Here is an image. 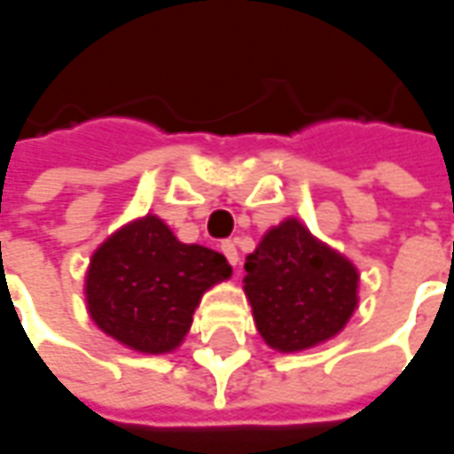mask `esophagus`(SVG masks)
I'll return each instance as SVG.
<instances>
[{
  "mask_svg": "<svg viewBox=\"0 0 454 454\" xmlns=\"http://www.w3.org/2000/svg\"><path fill=\"white\" fill-rule=\"evenodd\" d=\"M221 251L226 254L228 263H231V266H236V263H239V251H236V243L223 241V243H221Z\"/></svg>",
  "mask_w": 454,
  "mask_h": 454,
  "instance_id": "34e87169",
  "label": "esophagus"
}]
</instances>
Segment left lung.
Instances as JSON below:
<instances>
[{"instance_id": "8db88e82", "label": "left lung", "mask_w": 454, "mask_h": 454, "mask_svg": "<svg viewBox=\"0 0 454 454\" xmlns=\"http://www.w3.org/2000/svg\"><path fill=\"white\" fill-rule=\"evenodd\" d=\"M243 269L258 334L281 354L334 339L359 306L356 266L294 215L263 233Z\"/></svg>"}]
</instances>
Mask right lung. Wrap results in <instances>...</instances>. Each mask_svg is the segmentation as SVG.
Here are the masks:
<instances>
[{
    "label": "right lung",
    "mask_w": 454,
    "mask_h": 454,
    "mask_svg": "<svg viewBox=\"0 0 454 454\" xmlns=\"http://www.w3.org/2000/svg\"><path fill=\"white\" fill-rule=\"evenodd\" d=\"M233 274L223 254L183 243L148 213L95 248L85 301L95 326L140 354H170L183 344L203 294Z\"/></svg>",
    "instance_id": "add662e5"
}]
</instances>
